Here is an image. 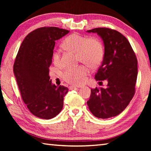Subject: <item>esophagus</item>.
Returning a JSON list of instances; mask_svg holds the SVG:
<instances>
[{"instance_id": "34e87169", "label": "esophagus", "mask_w": 151, "mask_h": 151, "mask_svg": "<svg viewBox=\"0 0 151 151\" xmlns=\"http://www.w3.org/2000/svg\"><path fill=\"white\" fill-rule=\"evenodd\" d=\"M69 88L70 90H73V89H77V88H76L75 87V86H69Z\"/></svg>"}]
</instances>
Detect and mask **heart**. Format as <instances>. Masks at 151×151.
<instances>
[{"mask_svg": "<svg viewBox=\"0 0 151 151\" xmlns=\"http://www.w3.org/2000/svg\"><path fill=\"white\" fill-rule=\"evenodd\" d=\"M62 46L65 49L77 54L78 61L91 67L97 66L103 58V46L101 41L97 38H88L78 33H74L63 40ZM54 60L56 62L58 61L59 56L58 53L54 54ZM88 71V68L86 66L79 65L65 70L62 77L69 84L79 85L84 82Z\"/></svg>", "mask_w": 151, "mask_h": 151, "instance_id": "obj_1", "label": "heart"}]
</instances>
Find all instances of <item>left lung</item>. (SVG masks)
Masks as SVG:
<instances>
[{"instance_id":"1","label":"left lung","mask_w":151,"mask_h":151,"mask_svg":"<svg viewBox=\"0 0 151 151\" xmlns=\"http://www.w3.org/2000/svg\"><path fill=\"white\" fill-rule=\"evenodd\" d=\"M97 33L103 41L104 54L102 65L95 76L97 81H107V87L91 89L87 102L96 117L117 116L129 105L135 93L137 61L130 43L119 32L107 28L86 31Z\"/></svg>"}]
</instances>
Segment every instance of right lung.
<instances>
[{
	"mask_svg": "<svg viewBox=\"0 0 151 151\" xmlns=\"http://www.w3.org/2000/svg\"><path fill=\"white\" fill-rule=\"evenodd\" d=\"M69 32L57 27H42L28 34L22 41L14 73L22 101L32 114L43 119L58 114L68 88L53 84L49 76L55 41Z\"/></svg>",
	"mask_w": 151,
	"mask_h": 151,
	"instance_id": "1",
	"label": "right lung"
}]
</instances>
